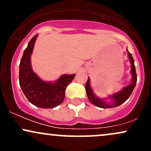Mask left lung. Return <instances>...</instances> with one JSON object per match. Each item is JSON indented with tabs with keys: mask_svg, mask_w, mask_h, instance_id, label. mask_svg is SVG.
Listing matches in <instances>:
<instances>
[{
	"mask_svg": "<svg viewBox=\"0 0 151 151\" xmlns=\"http://www.w3.org/2000/svg\"><path fill=\"white\" fill-rule=\"evenodd\" d=\"M127 52L128 58L130 60V62H131V75H132V77H131V81L130 83V84L124 86L122 89H121L118 92L114 93L111 95H109L108 97L100 98L93 93V90L91 87V84H90V79L89 77H88V80L86 83V91L88 99H89L90 102L92 104L95 105L97 107H99V108H113V107L119 106L122 104L131 96V93H132L135 86H136L137 81V75L136 72V67H135L134 65V60H133L132 55L128 51V49ZM107 99H110L111 102H107L106 101Z\"/></svg>",
	"mask_w": 151,
	"mask_h": 151,
	"instance_id": "left-lung-1",
	"label": "left lung"
}]
</instances>
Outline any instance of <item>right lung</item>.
<instances>
[{"mask_svg": "<svg viewBox=\"0 0 151 151\" xmlns=\"http://www.w3.org/2000/svg\"><path fill=\"white\" fill-rule=\"evenodd\" d=\"M35 35L24 50L19 66V82L26 98L32 104L42 109H52L65 99V89L74 79L75 74H62L54 81H46L35 73L31 67L30 58L36 39Z\"/></svg>", "mask_w": 151, "mask_h": 151, "instance_id": "right-lung-1", "label": "right lung"}]
</instances>
